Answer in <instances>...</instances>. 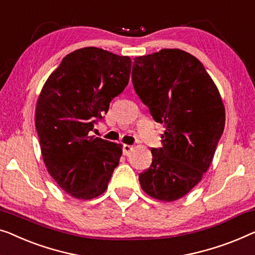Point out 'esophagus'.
<instances>
[{
  "instance_id": "1",
  "label": "esophagus",
  "mask_w": 255,
  "mask_h": 255,
  "mask_svg": "<svg viewBox=\"0 0 255 255\" xmlns=\"http://www.w3.org/2000/svg\"><path fill=\"white\" fill-rule=\"evenodd\" d=\"M132 150H133V147L130 145H123V154L125 156H128L131 154Z\"/></svg>"
}]
</instances>
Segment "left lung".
<instances>
[{"label": "left lung", "instance_id": "8db88e82", "mask_svg": "<svg viewBox=\"0 0 255 255\" xmlns=\"http://www.w3.org/2000/svg\"><path fill=\"white\" fill-rule=\"evenodd\" d=\"M132 84L155 122L164 123L162 147L139 173L141 189L161 201L182 198L208 170L226 124L216 85L198 58L161 49L134 58Z\"/></svg>", "mask_w": 255, "mask_h": 255}]
</instances>
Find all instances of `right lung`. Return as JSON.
<instances>
[{
    "label": "right lung",
    "instance_id": "add662e5",
    "mask_svg": "<svg viewBox=\"0 0 255 255\" xmlns=\"http://www.w3.org/2000/svg\"><path fill=\"white\" fill-rule=\"evenodd\" d=\"M131 58L86 47L72 51L43 85L35 110L43 162L62 190L90 200L107 190L122 146L91 135L124 91Z\"/></svg>",
    "mask_w": 255,
    "mask_h": 255
}]
</instances>
